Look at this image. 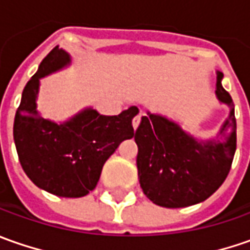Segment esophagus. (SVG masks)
Instances as JSON below:
<instances>
[{
  "label": "esophagus",
  "mask_w": 250,
  "mask_h": 250,
  "mask_svg": "<svg viewBox=\"0 0 250 250\" xmlns=\"http://www.w3.org/2000/svg\"><path fill=\"white\" fill-rule=\"evenodd\" d=\"M140 122H141V113H140V115H137V116L133 119L134 130H137V128H138V125H140Z\"/></svg>",
  "instance_id": "esophagus-1"
}]
</instances>
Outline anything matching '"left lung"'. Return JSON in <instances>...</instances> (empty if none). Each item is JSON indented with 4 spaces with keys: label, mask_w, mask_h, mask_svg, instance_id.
Masks as SVG:
<instances>
[{
    "label": "left lung",
    "mask_w": 250,
    "mask_h": 250,
    "mask_svg": "<svg viewBox=\"0 0 250 250\" xmlns=\"http://www.w3.org/2000/svg\"><path fill=\"white\" fill-rule=\"evenodd\" d=\"M216 97L229 115L210 140H198L166 116L146 112L134 134L137 167L144 194L163 208H185L206 201L229 173L237 149L234 102L216 72Z\"/></svg>",
    "instance_id": "8db88e82"
}]
</instances>
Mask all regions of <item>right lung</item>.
<instances>
[{"label":"right lung","mask_w":250,"mask_h":250,"mask_svg":"<svg viewBox=\"0 0 250 250\" xmlns=\"http://www.w3.org/2000/svg\"><path fill=\"white\" fill-rule=\"evenodd\" d=\"M72 63L69 52L56 45L27 82L13 122V141L26 176L39 188L62 198H80L98 184L101 171L120 142L134 137L137 106L117 116L83 109L56 123L37 110L40 80Z\"/></svg>","instance_id":"add662e5"}]
</instances>
